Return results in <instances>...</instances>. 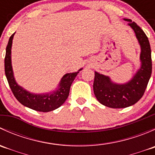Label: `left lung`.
Returning a JSON list of instances; mask_svg holds the SVG:
<instances>
[{"mask_svg": "<svg viewBox=\"0 0 155 155\" xmlns=\"http://www.w3.org/2000/svg\"><path fill=\"white\" fill-rule=\"evenodd\" d=\"M124 20L129 21L128 25L134 29L141 46V68L129 82L123 85L112 83L108 76L95 72L93 85L94 93L97 101L103 105L114 109L130 107L138 102L144 94L152 70L148 37L137 23L128 18Z\"/></svg>", "mask_w": 155, "mask_h": 155, "instance_id": "obj_1", "label": "left lung"}]
</instances>
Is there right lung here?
<instances>
[{
    "mask_svg": "<svg viewBox=\"0 0 155 155\" xmlns=\"http://www.w3.org/2000/svg\"><path fill=\"white\" fill-rule=\"evenodd\" d=\"M14 34H12L10 37L8 44L6 48V55L4 58L5 74L12 94L18 100V102L34 110L47 112L58 109L68 99L72 82L79 73V71H80L82 69H80L76 73L65 74L61 79V83L59 84V88L52 94H34L29 93L28 91L17 85L13 77V73L11 65V46H12Z\"/></svg>",
    "mask_w": 155,
    "mask_h": 155,
    "instance_id": "1",
    "label": "right lung"
}]
</instances>
